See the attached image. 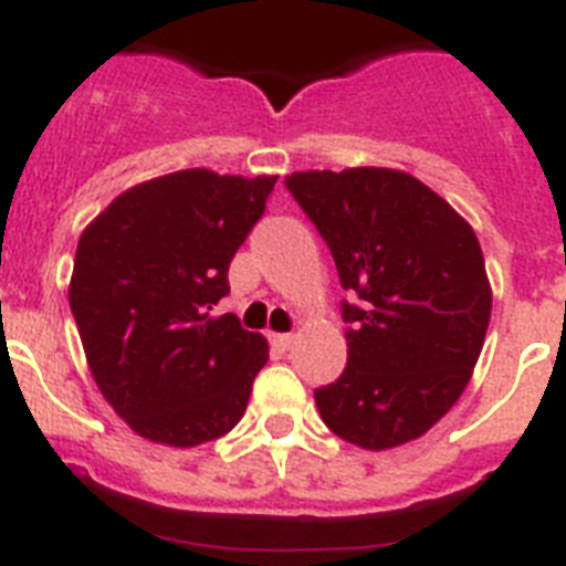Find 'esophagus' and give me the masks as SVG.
Masks as SVG:
<instances>
[{"mask_svg":"<svg viewBox=\"0 0 566 566\" xmlns=\"http://www.w3.org/2000/svg\"><path fill=\"white\" fill-rule=\"evenodd\" d=\"M270 344H273L276 350H290V344H293V336H290V333H273V336H270Z\"/></svg>","mask_w":566,"mask_h":566,"instance_id":"34e87169","label":"esophagus"}]
</instances>
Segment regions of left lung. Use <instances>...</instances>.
I'll use <instances>...</instances> for the list:
<instances>
[{
	"mask_svg": "<svg viewBox=\"0 0 566 566\" xmlns=\"http://www.w3.org/2000/svg\"><path fill=\"white\" fill-rule=\"evenodd\" d=\"M284 185L350 293L347 367L313 392L322 421L365 450L419 439L459 401L488 336L493 296L473 228L385 167L311 170Z\"/></svg>",
	"mask_w": 566,
	"mask_h": 566,
	"instance_id": "left-lung-1",
	"label": "left lung"
}]
</instances>
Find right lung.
Wrapping results in <instances>:
<instances>
[{
  "mask_svg": "<svg viewBox=\"0 0 566 566\" xmlns=\"http://www.w3.org/2000/svg\"><path fill=\"white\" fill-rule=\"evenodd\" d=\"M273 185L201 167L167 174L113 199L78 239L71 313L87 365L145 439L196 447L244 416L268 342L213 311Z\"/></svg>",
  "mask_w": 566,
  "mask_h": 566,
  "instance_id": "add662e5",
  "label": "right lung"
}]
</instances>
